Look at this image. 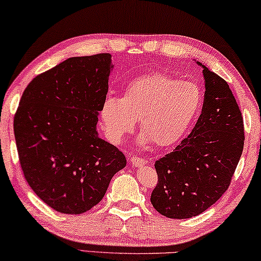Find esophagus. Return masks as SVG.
<instances>
[{"mask_svg": "<svg viewBox=\"0 0 261 261\" xmlns=\"http://www.w3.org/2000/svg\"><path fill=\"white\" fill-rule=\"evenodd\" d=\"M130 163H132V165H133L134 167H140V166H144L147 162H146L145 159L139 158V156H132Z\"/></svg>", "mask_w": 261, "mask_h": 261, "instance_id": "obj_1", "label": "esophagus"}]
</instances>
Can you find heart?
Returning <instances> with one entry per match:
<instances>
[{"mask_svg":"<svg viewBox=\"0 0 261 261\" xmlns=\"http://www.w3.org/2000/svg\"><path fill=\"white\" fill-rule=\"evenodd\" d=\"M203 94L198 84L163 73L133 80L122 98L108 96L101 107V121L107 138L121 144L140 120L139 142L169 147L177 144L201 110Z\"/></svg>","mask_w":261,"mask_h":261,"instance_id":"b5f03b06","label":"heart"}]
</instances>
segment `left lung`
Masks as SVG:
<instances>
[{
    "label": "left lung",
    "instance_id": "left-lung-1",
    "mask_svg": "<svg viewBox=\"0 0 261 261\" xmlns=\"http://www.w3.org/2000/svg\"><path fill=\"white\" fill-rule=\"evenodd\" d=\"M196 63L204 78L202 114L188 138L154 164L158 184L151 203L170 219L197 216L219 201L244 149V120L229 85Z\"/></svg>",
    "mask_w": 261,
    "mask_h": 261
}]
</instances>
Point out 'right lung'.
I'll use <instances>...</instances> for the list:
<instances>
[{"label": "right lung", "mask_w": 261, "mask_h": 261, "mask_svg": "<svg viewBox=\"0 0 261 261\" xmlns=\"http://www.w3.org/2000/svg\"><path fill=\"white\" fill-rule=\"evenodd\" d=\"M112 55L72 57L24 89L14 116L21 169L39 198L62 214H83L105 197L123 153L98 137Z\"/></svg>", "instance_id": "obj_1"}]
</instances>
